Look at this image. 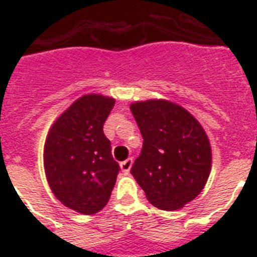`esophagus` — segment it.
Listing matches in <instances>:
<instances>
[{
	"mask_svg": "<svg viewBox=\"0 0 257 257\" xmlns=\"http://www.w3.org/2000/svg\"><path fill=\"white\" fill-rule=\"evenodd\" d=\"M132 165H133V160L132 158H128V160H125V161H122L121 164H120V168H121V170L125 173V174H128L131 168H132Z\"/></svg>",
	"mask_w": 257,
	"mask_h": 257,
	"instance_id": "esophagus-1",
	"label": "esophagus"
}]
</instances>
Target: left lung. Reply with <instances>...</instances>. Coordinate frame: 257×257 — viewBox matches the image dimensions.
Masks as SVG:
<instances>
[{
  "label": "left lung",
  "instance_id": "1",
  "mask_svg": "<svg viewBox=\"0 0 257 257\" xmlns=\"http://www.w3.org/2000/svg\"><path fill=\"white\" fill-rule=\"evenodd\" d=\"M144 143L131 173L147 199L173 211L199 195L211 172V147L197 118L169 100L131 104Z\"/></svg>",
  "mask_w": 257,
  "mask_h": 257
}]
</instances>
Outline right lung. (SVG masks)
Masks as SVG:
<instances>
[{"instance_id": "right-lung-1", "label": "right lung", "mask_w": 257, "mask_h": 257, "mask_svg": "<svg viewBox=\"0 0 257 257\" xmlns=\"http://www.w3.org/2000/svg\"><path fill=\"white\" fill-rule=\"evenodd\" d=\"M113 105V97L81 96L56 118L46 137L43 165L50 189L66 207L84 215L108 203L120 170L103 132Z\"/></svg>"}]
</instances>
